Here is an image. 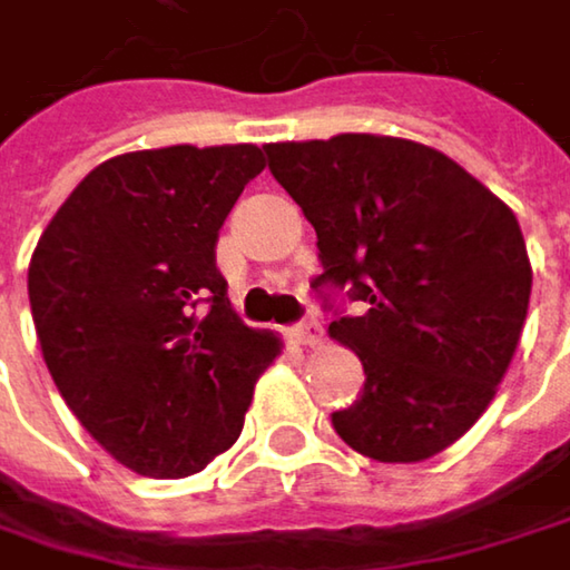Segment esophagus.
<instances>
[{
    "label": "esophagus",
    "mask_w": 570,
    "mask_h": 570,
    "mask_svg": "<svg viewBox=\"0 0 570 570\" xmlns=\"http://www.w3.org/2000/svg\"><path fill=\"white\" fill-rule=\"evenodd\" d=\"M293 340L303 343V346H316L323 340V326L316 320H303V323L293 326Z\"/></svg>",
    "instance_id": "1"
}]
</instances>
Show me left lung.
<instances>
[{
  "mask_svg": "<svg viewBox=\"0 0 570 570\" xmlns=\"http://www.w3.org/2000/svg\"><path fill=\"white\" fill-rule=\"evenodd\" d=\"M271 174L316 230L313 281L363 303L330 336L366 373L333 412L336 435L376 462H422L495 399L521 340L531 264L521 227L482 180L435 148L383 135L264 145Z\"/></svg>",
  "mask_w": 570,
  "mask_h": 570,
  "instance_id": "8db88e82",
  "label": "left lung"
}]
</instances>
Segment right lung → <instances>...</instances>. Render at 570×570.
I'll return each mask as SVG.
<instances>
[{"label":"right lung","mask_w":570,"mask_h":570,"mask_svg":"<svg viewBox=\"0 0 570 570\" xmlns=\"http://www.w3.org/2000/svg\"><path fill=\"white\" fill-rule=\"evenodd\" d=\"M257 145L118 155L58 207L29 264L46 366L125 469L184 479L227 452L281 340L230 309L217 234Z\"/></svg>","instance_id":"right-lung-1"}]
</instances>
